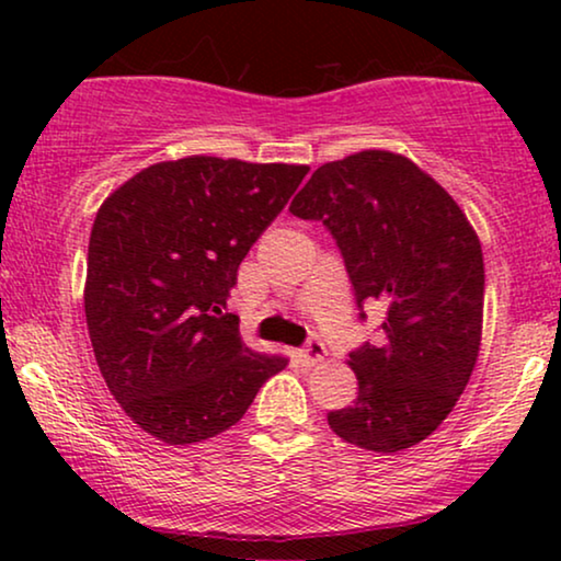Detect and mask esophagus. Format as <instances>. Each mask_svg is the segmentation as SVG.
I'll return each mask as SVG.
<instances>
[{"mask_svg":"<svg viewBox=\"0 0 561 561\" xmlns=\"http://www.w3.org/2000/svg\"><path fill=\"white\" fill-rule=\"evenodd\" d=\"M301 357H304V363L306 365H319V363H324L327 359V347H324V342H319V340H309L306 342V347L301 350Z\"/></svg>","mask_w":561,"mask_h":561,"instance_id":"esophagus-1","label":"esophagus"}]
</instances>
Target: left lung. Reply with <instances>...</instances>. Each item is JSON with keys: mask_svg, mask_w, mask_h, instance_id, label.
<instances>
[{"mask_svg": "<svg viewBox=\"0 0 561 561\" xmlns=\"http://www.w3.org/2000/svg\"><path fill=\"white\" fill-rule=\"evenodd\" d=\"M290 214L324 221L357 306L386 309L380 342L350 355L357 398L329 411V426L382 455L424 442L455 409L478 363L485 301L478 232L432 175L390 150L317 168Z\"/></svg>", "mask_w": 561, "mask_h": 561, "instance_id": "left-lung-1", "label": "left lung"}]
</instances>
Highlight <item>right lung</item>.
I'll return each instance as SVG.
<instances>
[{"label": "right lung", "instance_id": "add662e5", "mask_svg": "<svg viewBox=\"0 0 561 561\" xmlns=\"http://www.w3.org/2000/svg\"><path fill=\"white\" fill-rule=\"evenodd\" d=\"M306 173L188 156L142 168L99 206L83 311L106 388L145 434L186 447L227 432L288 365L250 350L221 309Z\"/></svg>", "mask_w": 561, "mask_h": 561}]
</instances>
